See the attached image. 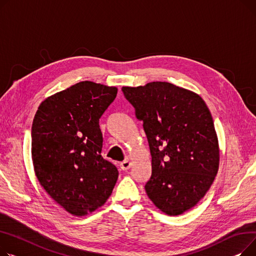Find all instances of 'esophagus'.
Here are the masks:
<instances>
[{
  "label": "esophagus",
  "instance_id": "obj_1",
  "mask_svg": "<svg viewBox=\"0 0 256 256\" xmlns=\"http://www.w3.org/2000/svg\"><path fill=\"white\" fill-rule=\"evenodd\" d=\"M120 168H121V170H124V172H125V170H128L131 168V163H130V161L125 160V161L120 163Z\"/></svg>",
  "mask_w": 256,
  "mask_h": 256
}]
</instances>
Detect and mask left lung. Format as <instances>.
I'll return each mask as SVG.
<instances>
[{
  "mask_svg": "<svg viewBox=\"0 0 256 256\" xmlns=\"http://www.w3.org/2000/svg\"><path fill=\"white\" fill-rule=\"evenodd\" d=\"M122 91L142 121L148 142V198L170 216L189 211L204 196L219 168L218 138L206 102L166 82L123 86Z\"/></svg>",
  "mask_w": 256,
  "mask_h": 256,
  "instance_id": "left-lung-1",
  "label": "left lung"
}]
</instances>
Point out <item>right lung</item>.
<instances>
[{"label":"right lung","mask_w":256,"mask_h":256,"mask_svg":"<svg viewBox=\"0 0 256 256\" xmlns=\"http://www.w3.org/2000/svg\"><path fill=\"white\" fill-rule=\"evenodd\" d=\"M118 88L80 82L48 97L32 125V160L40 185L73 216H86L110 196L118 172L100 153L99 118Z\"/></svg>","instance_id":"obj_1"}]
</instances>
